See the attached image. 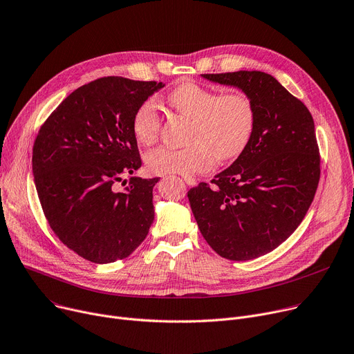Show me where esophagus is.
Instances as JSON below:
<instances>
[{
    "label": "esophagus",
    "mask_w": 354,
    "mask_h": 354,
    "mask_svg": "<svg viewBox=\"0 0 354 354\" xmlns=\"http://www.w3.org/2000/svg\"><path fill=\"white\" fill-rule=\"evenodd\" d=\"M184 181H185V184H187L188 187H194V185L197 184V180H196L194 177H192V176H185V177H184Z\"/></svg>",
    "instance_id": "obj_1"
}]
</instances>
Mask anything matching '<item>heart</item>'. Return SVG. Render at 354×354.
Segmentation results:
<instances>
[{"label": "heart", "instance_id": "1", "mask_svg": "<svg viewBox=\"0 0 354 354\" xmlns=\"http://www.w3.org/2000/svg\"><path fill=\"white\" fill-rule=\"evenodd\" d=\"M170 104L193 119L188 143L184 149L161 146L145 156L153 174L192 176L209 170L215 158L230 161L248 146L255 127L252 102L239 92L218 95L198 84L178 85L169 95ZM131 129L140 145H153L160 130L158 106L154 99L136 109Z\"/></svg>", "mask_w": 354, "mask_h": 354}]
</instances>
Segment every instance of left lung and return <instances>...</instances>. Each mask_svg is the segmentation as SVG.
Wrapping results in <instances>:
<instances>
[{
    "label": "left lung",
    "mask_w": 354,
    "mask_h": 354,
    "mask_svg": "<svg viewBox=\"0 0 354 354\" xmlns=\"http://www.w3.org/2000/svg\"><path fill=\"white\" fill-rule=\"evenodd\" d=\"M245 93L255 111L251 140L211 181L188 192L208 245L223 258L248 261L279 247L299 227L320 177L315 123L308 107L261 71L201 75Z\"/></svg>",
    "instance_id": "left-lung-1"
}]
</instances>
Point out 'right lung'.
Segmentation results:
<instances>
[{"label":"right lung","mask_w":354,"mask_h":354,"mask_svg":"<svg viewBox=\"0 0 354 354\" xmlns=\"http://www.w3.org/2000/svg\"><path fill=\"white\" fill-rule=\"evenodd\" d=\"M161 88L153 80L96 79L65 97L37 136L32 173L49 227L91 262L129 257L153 224L160 178L130 177L122 192L115 184L142 167L131 120Z\"/></svg>","instance_id":"obj_1"}]
</instances>
